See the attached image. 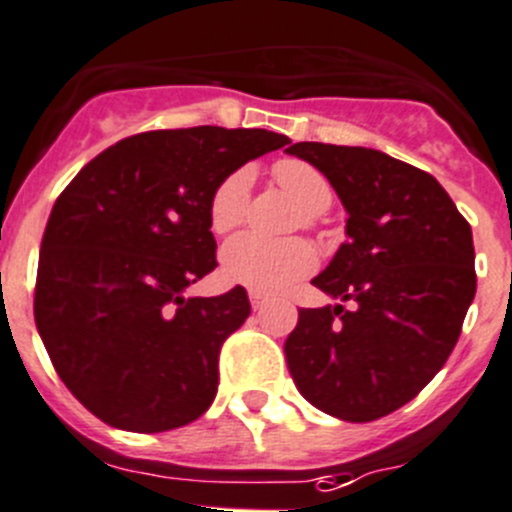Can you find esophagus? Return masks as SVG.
Segmentation results:
<instances>
[{
	"label": "esophagus",
	"instance_id": "esophagus-1",
	"mask_svg": "<svg viewBox=\"0 0 512 512\" xmlns=\"http://www.w3.org/2000/svg\"><path fill=\"white\" fill-rule=\"evenodd\" d=\"M248 299H251V306H253V311L264 309V306L269 304V296L259 294V291H251V294H248Z\"/></svg>",
	"mask_w": 512,
	"mask_h": 512
}]
</instances>
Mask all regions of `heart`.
<instances>
[{
  "mask_svg": "<svg viewBox=\"0 0 512 512\" xmlns=\"http://www.w3.org/2000/svg\"><path fill=\"white\" fill-rule=\"evenodd\" d=\"M274 178L296 206L306 213L304 221L311 223L314 216L324 213L332 203V186L324 173L304 160L286 158L274 165ZM253 170L236 168L216 186L208 206V218L216 233H228L241 226L251 198ZM316 253L301 238L289 241H269L256 233H241L221 248V276L233 286H243L259 294H279L289 289L294 281L304 279L314 271Z\"/></svg>",
  "mask_w": 512,
  "mask_h": 512,
  "instance_id": "heart-1",
  "label": "heart"
}]
</instances>
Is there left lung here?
<instances>
[{
  "label": "left lung",
  "mask_w": 512,
  "mask_h": 512,
  "mask_svg": "<svg viewBox=\"0 0 512 512\" xmlns=\"http://www.w3.org/2000/svg\"><path fill=\"white\" fill-rule=\"evenodd\" d=\"M286 153L324 173L349 216L347 241L311 279L339 304L299 309L286 367L316 410L377 420L407 405L457 344L478 286L470 223L430 173L382 150L296 143Z\"/></svg>",
  "instance_id": "8db88e82"
}]
</instances>
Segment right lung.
I'll use <instances>...</instances> for the list:
<instances>
[{
	"label": "right lung",
	"mask_w": 512,
	"mask_h": 512,
	"mask_svg": "<svg viewBox=\"0 0 512 512\" xmlns=\"http://www.w3.org/2000/svg\"><path fill=\"white\" fill-rule=\"evenodd\" d=\"M291 143L271 130H153L102 150L47 221L34 321L57 374L105 425L165 432L198 420L218 352L251 314L243 286L186 296L216 269L208 206L248 160Z\"/></svg>",
	"instance_id": "obj_1"
}]
</instances>
